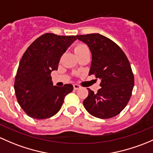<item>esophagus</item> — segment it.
I'll return each instance as SVG.
<instances>
[{
	"mask_svg": "<svg viewBox=\"0 0 153 153\" xmlns=\"http://www.w3.org/2000/svg\"><path fill=\"white\" fill-rule=\"evenodd\" d=\"M80 88H81V87H80V85H79L78 84L74 85V90H78V89H79Z\"/></svg>",
	"mask_w": 153,
	"mask_h": 153,
	"instance_id": "1",
	"label": "esophagus"
}]
</instances>
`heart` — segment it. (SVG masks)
I'll use <instances>...</instances> for the list:
<instances>
[{"mask_svg":"<svg viewBox=\"0 0 153 153\" xmlns=\"http://www.w3.org/2000/svg\"><path fill=\"white\" fill-rule=\"evenodd\" d=\"M86 51H89V48H88V47L85 44L79 43L78 45H76L74 48V51L76 54H79V53Z\"/></svg>","mask_w":153,"mask_h":153,"instance_id":"b5f03b06","label":"heart"}]
</instances>
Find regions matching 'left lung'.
Segmentation results:
<instances>
[{
    "label": "left lung",
    "instance_id": "1",
    "mask_svg": "<svg viewBox=\"0 0 153 153\" xmlns=\"http://www.w3.org/2000/svg\"><path fill=\"white\" fill-rule=\"evenodd\" d=\"M76 37L87 44L92 53L89 75H95L101 80L97 93L88 88L84 107L95 117H114L127 106L132 95L134 75L130 62L116 42L102 34L95 33Z\"/></svg>",
    "mask_w": 153,
    "mask_h": 153
}]
</instances>
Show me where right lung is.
<instances>
[{
  "label": "right lung",
  "instance_id": "right-lung-1",
  "mask_svg": "<svg viewBox=\"0 0 153 153\" xmlns=\"http://www.w3.org/2000/svg\"><path fill=\"white\" fill-rule=\"evenodd\" d=\"M76 36L45 33L36 39L23 53L19 64L15 88L19 105L33 119H45L60 110L71 84L53 86L51 73L57 70L61 56Z\"/></svg>",
  "mask_w": 153,
  "mask_h": 153
}]
</instances>
